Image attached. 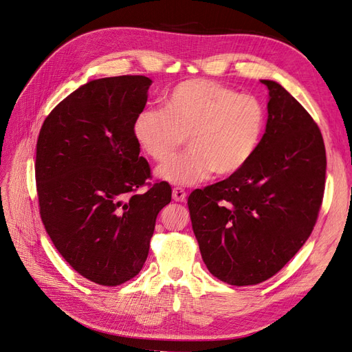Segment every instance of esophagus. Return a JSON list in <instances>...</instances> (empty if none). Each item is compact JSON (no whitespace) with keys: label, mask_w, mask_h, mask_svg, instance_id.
Masks as SVG:
<instances>
[{"label":"esophagus","mask_w":352,"mask_h":352,"mask_svg":"<svg viewBox=\"0 0 352 352\" xmlns=\"http://www.w3.org/2000/svg\"><path fill=\"white\" fill-rule=\"evenodd\" d=\"M173 199H175V201L184 202V201L186 199L185 189H184V188H175V189H173Z\"/></svg>","instance_id":"1"}]
</instances>
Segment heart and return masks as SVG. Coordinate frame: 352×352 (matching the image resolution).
I'll return each instance as SVG.
<instances>
[{"mask_svg":"<svg viewBox=\"0 0 352 352\" xmlns=\"http://www.w3.org/2000/svg\"><path fill=\"white\" fill-rule=\"evenodd\" d=\"M265 109L252 95L226 85L192 79L176 85L164 109H144L133 120V135L155 162H166L188 138L189 151L160 166L157 176L173 185H195L230 176L257 153L265 131Z\"/></svg>","mask_w":352,"mask_h":352,"instance_id":"obj_1","label":"heart"}]
</instances>
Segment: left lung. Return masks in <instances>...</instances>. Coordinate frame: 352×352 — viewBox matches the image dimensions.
I'll use <instances>...</instances> for the list:
<instances>
[{
  "mask_svg": "<svg viewBox=\"0 0 352 352\" xmlns=\"http://www.w3.org/2000/svg\"><path fill=\"white\" fill-rule=\"evenodd\" d=\"M267 123L251 162L188 198L201 257L217 279L257 285L270 279L310 236L326 180L324 142L302 105L274 80Z\"/></svg>",
  "mask_w": 352,
  "mask_h": 352,
  "instance_id": "1",
  "label": "left lung"
}]
</instances>
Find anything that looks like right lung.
<instances>
[{"label":"right lung","instance_id":"add662e5","mask_svg":"<svg viewBox=\"0 0 352 352\" xmlns=\"http://www.w3.org/2000/svg\"><path fill=\"white\" fill-rule=\"evenodd\" d=\"M153 80H89L50 113L36 144V189L45 230L83 278L122 285L141 272L158 212L172 201L167 182L144 194L151 176L133 135Z\"/></svg>","mask_w":352,"mask_h":352}]
</instances>
